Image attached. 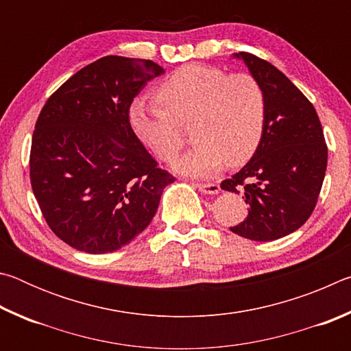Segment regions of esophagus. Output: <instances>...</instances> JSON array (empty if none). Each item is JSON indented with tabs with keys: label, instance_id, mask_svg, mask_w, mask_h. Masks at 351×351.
Listing matches in <instances>:
<instances>
[{
	"label": "esophagus",
	"instance_id": "esophagus-1",
	"mask_svg": "<svg viewBox=\"0 0 351 351\" xmlns=\"http://www.w3.org/2000/svg\"><path fill=\"white\" fill-rule=\"evenodd\" d=\"M197 187L199 192L209 193V195H215L219 192V186L217 182H199L197 184Z\"/></svg>",
	"mask_w": 351,
	"mask_h": 351
}]
</instances>
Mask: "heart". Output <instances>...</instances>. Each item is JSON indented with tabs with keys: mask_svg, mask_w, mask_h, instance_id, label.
Masks as SVG:
<instances>
[{
	"mask_svg": "<svg viewBox=\"0 0 351 351\" xmlns=\"http://www.w3.org/2000/svg\"><path fill=\"white\" fill-rule=\"evenodd\" d=\"M156 100H134L128 121L133 133L154 156L167 162L181 150L192 123L195 145L173 169L190 176H210L223 167L247 161L261 141L266 96L249 74H228L204 64H186L156 88Z\"/></svg>",
	"mask_w": 351,
	"mask_h": 351,
	"instance_id": "heart-1",
	"label": "heart"
}]
</instances>
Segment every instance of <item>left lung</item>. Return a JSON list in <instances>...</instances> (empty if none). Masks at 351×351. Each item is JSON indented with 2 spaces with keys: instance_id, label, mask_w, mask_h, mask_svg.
Returning a JSON list of instances; mask_svg holds the SVG:
<instances>
[{
  "instance_id": "8db88e82",
  "label": "left lung",
  "mask_w": 351,
  "mask_h": 351,
  "mask_svg": "<svg viewBox=\"0 0 351 351\" xmlns=\"http://www.w3.org/2000/svg\"><path fill=\"white\" fill-rule=\"evenodd\" d=\"M257 79L266 96L261 141L245 167L221 189L245 190L247 217L230 228L255 241L294 232L316 207L325 178L328 148L313 104L274 64L249 52L235 54Z\"/></svg>"
}]
</instances>
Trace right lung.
Here are the masks:
<instances>
[{
	"label": "right lung",
	"instance_id": "obj_1",
	"mask_svg": "<svg viewBox=\"0 0 351 351\" xmlns=\"http://www.w3.org/2000/svg\"><path fill=\"white\" fill-rule=\"evenodd\" d=\"M158 63L106 56L69 77L46 100L32 134L29 175L47 226L77 251L128 245L175 181L133 133L128 110Z\"/></svg>",
	"mask_w": 351,
	"mask_h": 351
}]
</instances>
